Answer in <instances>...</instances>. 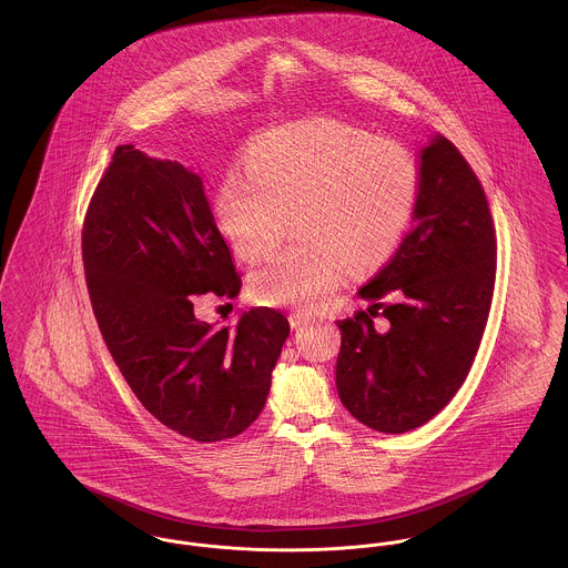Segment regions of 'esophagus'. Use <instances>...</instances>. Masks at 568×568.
<instances>
[{
    "label": "esophagus",
    "instance_id": "esophagus-1",
    "mask_svg": "<svg viewBox=\"0 0 568 568\" xmlns=\"http://www.w3.org/2000/svg\"><path fill=\"white\" fill-rule=\"evenodd\" d=\"M311 322V317L303 313V311H294L292 315H290V324H292V328H301V326H306Z\"/></svg>",
    "mask_w": 568,
    "mask_h": 568
}]
</instances>
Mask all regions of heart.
I'll return each instance as SVG.
<instances>
[{"label": "heart", "instance_id": "b5f03b06", "mask_svg": "<svg viewBox=\"0 0 568 568\" xmlns=\"http://www.w3.org/2000/svg\"><path fill=\"white\" fill-rule=\"evenodd\" d=\"M419 201L413 155L367 131L313 119L265 131L248 169H229L216 219L233 251L255 262L281 244L296 219L303 237L251 278L270 305L320 308L346 283L392 260Z\"/></svg>", "mask_w": 568, "mask_h": 568}]
</instances>
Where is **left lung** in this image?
Segmentation results:
<instances>
[{"mask_svg":"<svg viewBox=\"0 0 568 568\" xmlns=\"http://www.w3.org/2000/svg\"><path fill=\"white\" fill-rule=\"evenodd\" d=\"M495 226L480 181L440 133L419 151L413 229L339 320L335 383L361 424L402 435L424 426L465 383L495 285ZM381 314L384 322L373 326Z\"/></svg>","mask_w":568,"mask_h":568,"instance_id":"1","label":"left lung"}]
</instances>
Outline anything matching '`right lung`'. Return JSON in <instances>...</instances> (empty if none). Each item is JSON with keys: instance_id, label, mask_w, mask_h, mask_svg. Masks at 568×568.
<instances>
[{"instance_id": "right-lung-1", "label": "right lung", "mask_w": 568, "mask_h": 568, "mask_svg": "<svg viewBox=\"0 0 568 568\" xmlns=\"http://www.w3.org/2000/svg\"><path fill=\"white\" fill-rule=\"evenodd\" d=\"M82 257L103 342L155 419L214 443L260 417L290 322L267 306L235 326L196 320L194 296L242 287L201 176L116 146L88 205Z\"/></svg>"}]
</instances>
